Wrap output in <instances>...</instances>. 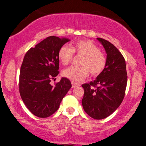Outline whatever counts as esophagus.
<instances>
[{"label": "esophagus", "mask_w": 146, "mask_h": 146, "mask_svg": "<svg viewBox=\"0 0 146 146\" xmlns=\"http://www.w3.org/2000/svg\"><path fill=\"white\" fill-rule=\"evenodd\" d=\"M71 84H72V88H76V87H78V84L77 83V82H73V81H72L71 82Z\"/></svg>", "instance_id": "34e87169"}]
</instances>
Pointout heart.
Listing matches in <instances>:
<instances>
[{"instance_id":"heart-1","label":"heart","mask_w":146,"mask_h":146,"mask_svg":"<svg viewBox=\"0 0 146 146\" xmlns=\"http://www.w3.org/2000/svg\"><path fill=\"white\" fill-rule=\"evenodd\" d=\"M74 52L83 56L80 61L81 66H70L64 69L62 74L64 77L75 82H80L89 75L98 76L104 70L107 64V57L99 47L90 40H79L72 45H64L58 51V58L61 64H68L72 61Z\"/></svg>"}]
</instances>
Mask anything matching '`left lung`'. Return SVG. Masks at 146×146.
I'll return each instance as SVG.
<instances>
[{
	"instance_id": "8db88e82",
	"label": "left lung",
	"mask_w": 146,
	"mask_h": 146,
	"mask_svg": "<svg viewBox=\"0 0 146 146\" xmlns=\"http://www.w3.org/2000/svg\"><path fill=\"white\" fill-rule=\"evenodd\" d=\"M107 53V64L94 81L82 85V104L85 112L95 119L109 117L123 101L127 84L124 58L117 47L107 40L98 38Z\"/></svg>"
}]
</instances>
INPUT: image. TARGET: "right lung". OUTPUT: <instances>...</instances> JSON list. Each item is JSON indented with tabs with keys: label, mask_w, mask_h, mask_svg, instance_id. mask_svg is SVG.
Returning a JSON list of instances; mask_svg holds the SVG:
<instances>
[{
	"label": "right lung",
	"mask_w": 146,
	"mask_h": 146,
	"mask_svg": "<svg viewBox=\"0 0 146 146\" xmlns=\"http://www.w3.org/2000/svg\"><path fill=\"white\" fill-rule=\"evenodd\" d=\"M68 39L50 36L28 50L20 68L19 91L28 110L40 118L52 115L71 88L70 81L62 78L51 85L59 73L60 48Z\"/></svg>",
	"instance_id": "obj_1"
}]
</instances>
